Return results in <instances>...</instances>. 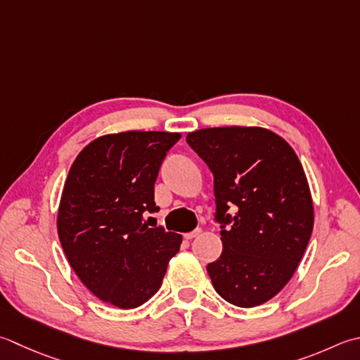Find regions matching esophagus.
<instances>
[{
    "mask_svg": "<svg viewBox=\"0 0 360 360\" xmlns=\"http://www.w3.org/2000/svg\"><path fill=\"white\" fill-rule=\"evenodd\" d=\"M200 234H201V229L198 228V229H195V231H192V232H187V234H184V238H186V240H192V238L198 237Z\"/></svg>",
    "mask_w": 360,
    "mask_h": 360,
    "instance_id": "1",
    "label": "esophagus"
}]
</instances>
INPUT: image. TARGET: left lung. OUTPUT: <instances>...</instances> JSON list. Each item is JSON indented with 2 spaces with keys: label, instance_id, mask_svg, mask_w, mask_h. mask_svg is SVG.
Masks as SVG:
<instances>
[{
  "label": "left lung",
  "instance_id": "obj_1",
  "mask_svg": "<svg viewBox=\"0 0 360 360\" xmlns=\"http://www.w3.org/2000/svg\"><path fill=\"white\" fill-rule=\"evenodd\" d=\"M187 143L214 174L223 242L221 256L207 265L214 288L238 307L264 304L293 276L314 229L297 153L257 126L200 129L187 134Z\"/></svg>",
  "mask_w": 360,
  "mask_h": 360
}]
</instances>
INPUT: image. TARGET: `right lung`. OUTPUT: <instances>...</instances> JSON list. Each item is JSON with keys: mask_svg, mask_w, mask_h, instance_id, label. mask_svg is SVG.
Masks as SVG:
<instances>
[{"mask_svg": "<svg viewBox=\"0 0 360 360\" xmlns=\"http://www.w3.org/2000/svg\"><path fill=\"white\" fill-rule=\"evenodd\" d=\"M179 132L108 134L77 154L62 190L58 234L70 265L96 298L120 309L159 290L182 237L148 228L154 182Z\"/></svg>", "mask_w": 360, "mask_h": 360, "instance_id": "add662e5", "label": "right lung"}]
</instances>
